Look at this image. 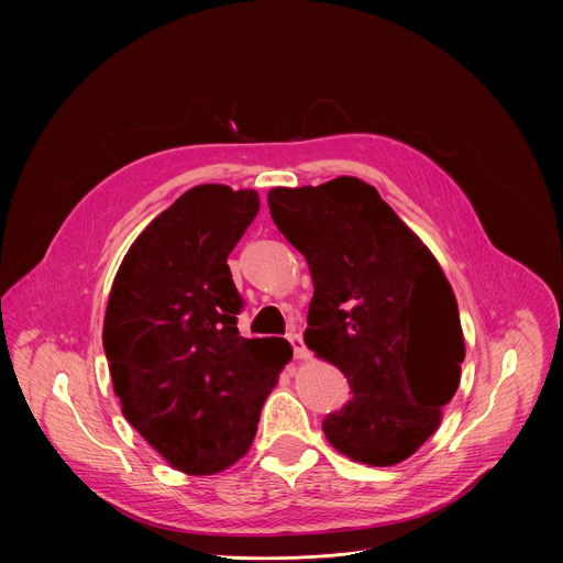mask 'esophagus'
<instances>
[{
  "mask_svg": "<svg viewBox=\"0 0 563 563\" xmlns=\"http://www.w3.org/2000/svg\"><path fill=\"white\" fill-rule=\"evenodd\" d=\"M287 341H289V345H291L296 358H305V356H307V347H305L300 334H294V332H291V334H287Z\"/></svg>",
  "mask_w": 563,
  "mask_h": 563,
  "instance_id": "esophagus-1",
  "label": "esophagus"
}]
</instances>
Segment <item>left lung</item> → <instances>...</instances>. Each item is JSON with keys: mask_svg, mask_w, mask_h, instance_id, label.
Returning a JSON list of instances; mask_svg holds the SVG:
<instances>
[{"mask_svg": "<svg viewBox=\"0 0 563 563\" xmlns=\"http://www.w3.org/2000/svg\"><path fill=\"white\" fill-rule=\"evenodd\" d=\"M267 202L313 280L305 343L352 389L323 419L328 441L367 465L400 463L437 432L461 380L465 345L443 269L358 178L276 187Z\"/></svg>", "mask_w": 563, "mask_h": 563, "instance_id": "8db88e82", "label": "left lung"}]
</instances>
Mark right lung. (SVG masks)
<instances>
[{
  "label": "right lung",
  "instance_id": "obj_1",
  "mask_svg": "<svg viewBox=\"0 0 563 563\" xmlns=\"http://www.w3.org/2000/svg\"><path fill=\"white\" fill-rule=\"evenodd\" d=\"M258 194L198 185L126 252L107 305L104 354L126 421L187 474H213L250 450L265 398L291 358L285 339H243L227 256Z\"/></svg>",
  "mask_w": 563,
  "mask_h": 563
}]
</instances>
